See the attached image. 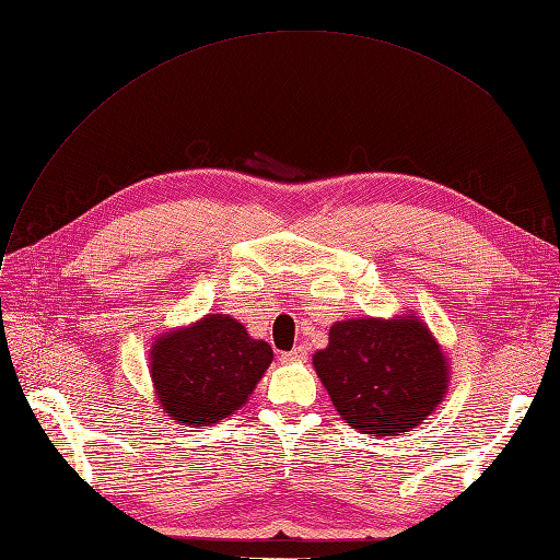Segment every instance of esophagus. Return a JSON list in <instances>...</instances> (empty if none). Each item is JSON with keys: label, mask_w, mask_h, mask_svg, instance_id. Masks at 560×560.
Masks as SVG:
<instances>
[{"label": "esophagus", "mask_w": 560, "mask_h": 560, "mask_svg": "<svg viewBox=\"0 0 560 560\" xmlns=\"http://www.w3.org/2000/svg\"><path fill=\"white\" fill-rule=\"evenodd\" d=\"M282 359H284V361H305V359H307V350H305L303 345H299V347H294L292 352L282 354Z\"/></svg>", "instance_id": "1"}]
</instances>
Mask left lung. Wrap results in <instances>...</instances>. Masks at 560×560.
I'll return each mask as SVG.
<instances>
[{"label":"left lung","mask_w":560,"mask_h":560,"mask_svg":"<svg viewBox=\"0 0 560 560\" xmlns=\"http://www.w3.org/2000/svg\"><path fill=\"white\" fill-rule=\"evenodd\" d=\"M313 365L338 415L371 435L412 431L450 387V361L415 315L336 322Z\"/></svg>","instance_id":"obj_1"}]
</instances>
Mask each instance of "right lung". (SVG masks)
<instances>
[{
  "label": "right lung",
  "instance_id": "1",
  "mask_svg": "<svg viewBox=\"0 0 560 560\" xmlns=\"http://www.w3.org/2000/svg\"><path fill=\"white\" fill-rule=\"evenodd\" d=\"M271 361V345L255 340L241 322L206 315L152 342L150 377L168 419L213 427L243 408Z\"/></svg>",
  "mask_w": 560,
  "mask_h": 560
}]
</instances>
